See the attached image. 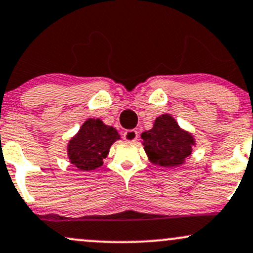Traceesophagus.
I'll list each match as a JSON object with an SVG mask.
<instances>
[{
	"label": "esophagus",
	"mask_w": 253,
	"mask_h": 253,
	"mask_svg": "<svg viewBox=\"0 0 253 253\" xmlns=\"http://www.w3.org/2000/svg\"><path fill=\"white\" fill-rule=\"evenodd\" d=\"M124 139L126 141H135L138 139V132L135 129H128L124 133Z\"/></svg>",
	"instance_id": "obj_1"
}]
</instances>
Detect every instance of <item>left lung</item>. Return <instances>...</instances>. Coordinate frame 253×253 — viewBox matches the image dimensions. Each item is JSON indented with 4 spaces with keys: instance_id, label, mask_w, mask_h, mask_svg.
Here are the masks:
<instances>
[{
    "instance_id": "left-lung-1",
    "label": "left lung",
    "mask_w": 253,
    "mask_h": 253,
    "mask_svg": "<svg viewBox=\"0 0 253 253\" xmlns=\"http://www.w3.org/2000/svg\"><path fill=\"white\" fill-rule=\"evenodd\" d=\"M141 138L151 163L163 168H175L184 163L195 144L193 135L183 130L169 114L157 118L153 128L144 132Z\"/></svg>"
}]
</instances>
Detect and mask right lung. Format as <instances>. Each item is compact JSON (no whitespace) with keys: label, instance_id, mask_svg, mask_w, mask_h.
<instances>
[{"label":"right lung","instance_id":"right-lung-1","mask_svg":"<svg viewBox=\"0 0 253 253\" xmlns=\"http://www.w3.org/2000/svg\"><path fill=\"white\" fill-rule=\"evenodd\" d=\"M120 139L118 130L104 125L100 119H88L69 141V159L77 169L94 170L103 164L110 146Z\"/></svg>","mask_w":253,"mask_h":253}]
</instances>
